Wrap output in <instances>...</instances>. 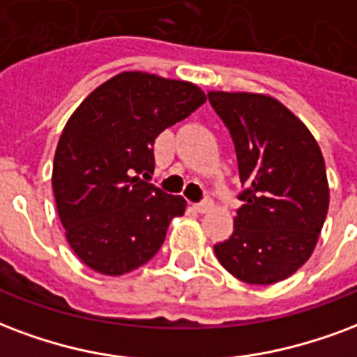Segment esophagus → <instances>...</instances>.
I'll list each match as a JSON object with an SVG mask.
<instances>
[{
    "mask_svg": "<svg viewBox=\"0 0 357 357\" xmlns=\"http://www.w3.org/2000/svg\"><path fill=\"white\" fill-rule=\"evenodd\" d=\"M212 206H213L212 200L204 199V200H200V202H197V204H195V210H197V212H200V213H206L208 210H212Z\"/></svg>",
    "mask_w": 357,
    "mask_h": 357,
    "instance_id": "34e87169",
    "label": "esophagus"
}]
</instances>
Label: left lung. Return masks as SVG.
<instances>
[{
  "instance_id": "8db88e82",
  "label": "left lung",
  "mask_w": 357,
  "mask_h": 357,
  "mask_svg": "<svg viewBox=\"0 0 357 357\" xmlns=\"http://www.w3.org/2000/svg\"><path fill=\"white\" fill-rule=\"evenodd\" d=\"M229 128L245 189L234 231L213 245L219 263L245 284L291 276L312 255L329 208L319 145L286 105L265 94L208 92Z\"/></svg>"
}]
</instances>
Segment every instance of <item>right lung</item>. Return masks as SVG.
I'll list each match as a JSON object with an SVG mask.
<instances>
[{
	"instance_id": "1",
	"label": "right lung",
	"mask_w": 357,
	"mask_h": 357,
	"mask_svg": "<svg viewBox=\"0 0 357 357\" xmlns=\"http://www.w3.org/2000/svg\"><path fill=\"white\" fill-rule=\"evenodd\" d=\"M206 102L197 84L123 71L84 98L66 123L52 165V191L66 238L84 265L107 276L151 259L185 200L144 178L168 126Z\"/></svg>"
}]
</instances>
